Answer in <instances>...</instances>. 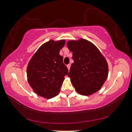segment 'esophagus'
I'll return each mask as SVG.
<instances>
[{"mask_svg": "<svg viewBox=\"0 0 132 132\" xmlns=\"http://www.w3.org/2000/svg\"><path fill=\"white\" fill-rule=\"evenodd\" d=\"M70 67H71V64H67V68H68V69H69H69H70Z\"/></svg>", "mask_w": 132, "mask_h": 132, "instance_id": "obj_1", "label": "esophagus"}]
</instances>
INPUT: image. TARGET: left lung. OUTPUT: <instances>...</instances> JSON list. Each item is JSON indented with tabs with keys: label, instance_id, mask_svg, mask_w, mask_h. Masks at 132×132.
<instances>
[{
	"label": "left lung",
	"instance_id": "left-lung-1",
	"mask_svg": "<svg viewBox=\"0 0 132 132\" xmlns=\"http://www.w3.org/2000/svg\"><path fill=\"white\" fill-rule=\"evenodd\" d=\"M67 46L74 60L68 76L76 91L84 95L98 91L108 76L105 57L94 45L84 39L69 41Z\"/></svg>",
	"mask_w": 132,
	"mask_h": 132
}]
</instances>
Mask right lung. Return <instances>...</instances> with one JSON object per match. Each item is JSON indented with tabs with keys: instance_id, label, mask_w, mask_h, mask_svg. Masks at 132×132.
<instances>
[{
	"instance_id": "right-lung-1",
	"label": "right lung",
	"mask_w": 132,
	"mask_h": 132,
	"mask_svg": "<svg viewBox=\"0 0 132 132\" xmlns=\"http://www.w3.org/2000/svg\"><path fill=\"white\" fill-rule=\"evenodd\" d=\"M64 45V40L49 41L30 60L27 71L28 82L38 95L50 99L60 92L64 77L68 74L63 57L60 54Z\"/></svg>"
}]
</instances>
